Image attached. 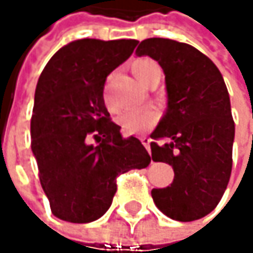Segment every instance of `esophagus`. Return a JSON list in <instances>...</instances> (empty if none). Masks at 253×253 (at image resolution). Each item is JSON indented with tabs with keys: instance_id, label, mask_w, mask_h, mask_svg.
<instances>
[{
	"instance_id": "esophagus-1",
	"label": "esophagus",
	"mask_w": 253,
	"mask_h": 253,
	"mask_svg": "<svg viewBox=\"0 0 253 253\" xmlns=\"http://www.w3.org/2000/svg\"><path fill=\"white\" fill-rule=\"evenodd\" d=\"M139 139H141V142H142L144 147L147 149V150H150V141H152V139H150L149 136H141Z\"/></svg>"
}]
</instances>
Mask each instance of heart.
I'll use <instances>...</instances> for the list:
<instances>
[{
    "label": "heart",
    "instance_id": "obj_1",
    "mask_svg": "<svg viewBox=\"0 0 253 253\" xmlns=\"http://www.w3.org/2000/svg\"><path fill=\"white\" fill-rule=\"evenodd\" d=\"M130 68H132L133 76L142 86H147L155 79H161V76H162L161 66L158 65L156 60H153L150 57H139V59L133 60ZM104 104L108 106V109L114 111V106L108 95H104ZM156 120H158V117L153 111L132 109V111L123 112L117 118V123L121 126L124 133H139V132H144L145 129L152 127V126L156 123Z\"/></svg>",
    "mask_w": 253,
    "mask_h": 253
}]
</instances>
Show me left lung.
Masks as SVG:
<instances>
[{"label":"left lung","instance_id":"8db88e82","mask_svg":"<svg viewBox=\"0 0 253 253\" xmlns=\"http://www.w3.org/2000/svg\"><path fill=\"white\" fill-rule=\"evenodd\" d=\"M136 56L156 60L165 74L167 109L152 138V159L167 162L174 179L153 188L161 212L177 221L210 214L225 193L232 170L235 124L225 80L214 62L194 46L164 38L142 41Z\"/></svg>","mask_w":253,"mask_h":253}]
</instances>
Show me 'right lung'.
<instances>
[{
    "instance_id": "add662e5",
    "label": "right lung",
    "mask_w": 253,
    "mask_h": 253,
    "mask_svg": "<svg viewBox=\"0 0 253 253\" xmlns=\"http://www.w3.org/2000/svg\"><path fill=\"white\" fill-rule=\"evenodd\" d=\"M138 41L79 39L63 45L38 80L32 152L53 215L71 223L100 218L112 205L117 176L145 169L150 155L124 138L104 106V82Z\"/></svg>"
}]
</instances>
